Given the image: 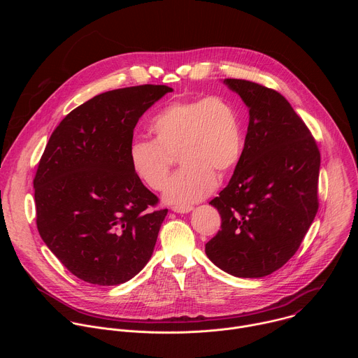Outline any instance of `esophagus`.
Here are the masks:
<instances>
[{"label":"esophagus","instance_id":"34e87169","mask_svg":"<svg viewBox=\"0 0 358 358\" xmlns=\"http://www.w3.org/2000/svg\"><path fill=\"white\" fill-rule=\"evenodd\" d=\"M171 210L174 213H178V214H187L192 210V207H189V206H174Z\"/></svg>","mask_w":358,"mask_h":358}]
</instances>
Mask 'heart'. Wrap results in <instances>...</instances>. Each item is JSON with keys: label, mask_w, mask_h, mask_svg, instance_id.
Instances as JSON below:
<instances>
[{"label": "heart", "mask_w": 358, "mask_h": 358, "mask_svg": "<svg viewBox=\"0 0 358 358\" xmlns=\"http://www.w3.org/2000/svg\"><path fill=\"white\" fill-rule=\"evenodd\" d=\"M152 140H134L129 163L151 189H163L178 152L182 166L164 191L169 203L187 206L210 195L217 176L224 177L242 152V126L235 106L224 96L173 100L150 122Z\"/></svg>", "instance_id": "1"}]
</instances>
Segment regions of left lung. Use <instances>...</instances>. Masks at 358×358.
I'll list each match as a JSON object with an SVG mask.
<instances>
[{
  "mask_svg": "<svg viewBox=\"0 0 358 358\" xmlns=\"http://www.w3.org/2000/svg\"><path fill=\"white\" fill-rule=\"evenodd\" d=\"M249 109L245 145L228 185L210 203L221 229L206 243L213 264L236 278H264L299 249L317 210L320 151L276 90L225 79Z\"/></svg>",
  "mask_w": 358,
  "mask_h": 358,
  "instance_id": "8db88e82",
  "label": "left lung"
}]
</instances>
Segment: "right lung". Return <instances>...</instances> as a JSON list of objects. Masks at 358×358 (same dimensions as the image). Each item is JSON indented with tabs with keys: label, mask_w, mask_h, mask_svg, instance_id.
<instances>
[{
	"label": "right lung",
	"mask_w": 358,
	"mask_h": 358,
	"mask_svg": "<svg viewBox=\"0 0 358 358\" xmlns=\"http://www.w3.org/2000/svg\"><path fill=\"white\" fill-rule=\"evenodd\" d=\"M173 92L140 85L100 93L50 134L34 178L42 241L76 278L100 286L134 278L150 261L169 210L129 163L143 113Z\"/></svg>",
	"instance_id": "obj_1"
}]
</instances>
